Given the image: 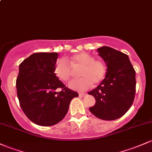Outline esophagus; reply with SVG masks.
Here are the masks:
<instances>
[{
  "label": "esophagus",
  "mask_w": 152,
  "mask_h": 152,
  "mask_svg": "<svg viewBox=\"0 0 152 152\" xmlns=\"http://www.w3.org/2000/svg\"><path fill=\"white\" fill-rule=\"evenodd\" d=\"M86 94H85V93H79V94L80 96H84Z\"/></svg>",
  "instance_id": "34e87169"
}]
</instances>
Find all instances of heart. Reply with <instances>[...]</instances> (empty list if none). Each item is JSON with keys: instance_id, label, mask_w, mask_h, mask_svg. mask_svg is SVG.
<instances>
[{"instance_id": "b5f03b06", "label": "heart", "mask_w": 152, "mask_h": 152, "mask_svg": "<svg viewBox=\"0 0 152 152\" xmlns=\"http://www.w3.org/2000/svg\"><path fill=\"white\" fill-rule=\"evenodd\" d=\"M71 65L63 58L59 59L56 63L55 73L61 81H67L73 75V69L81 68L79 76L81 78L73 80L68 84L71 89L79 91L88 89L93 83H100L106 74V66L102 61L95 60L91 55L86 53H80L74 55L71 59Z\"/></svg>"}]
</instances>
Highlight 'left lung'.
Returning <instances> with one entry per match:
<instances>
[{"instance_id": "left-lung-1", "label": "left lung", "mask_w": 152, "mask_h": 152, "mask_svg": "<svg viewBox=\"0 0 152 152\" xmlns=\"http://www.w3.org/2000/svg\"><path fill=\"white\" fill-rule=\"evenodd\" d=\"M107 69L105 78L88 94L95 98L89 110L96 118L113 121L130 109L136 92V71L126 54L107 46L97 49Z\"/></svg>"}]
</instances>
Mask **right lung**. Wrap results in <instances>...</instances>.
<instances>
[{
    "label": "right lung",
    "mask_w": 152,
    "mask_h": 152,
    "mask_svg": "<svg viewBox=\"0 0 152 152\" xmlns=\"http://www.w3.org/2000/svg\"><path fill=\"white\" fill-rule=\"evenodd\" d=\"M58 58L57 53H37L19 65L16 86L20 106L30 121L39 126H51L62 121L71 99L79 96L56 76ZM58 88L62 91L56 92Z\"/></svg>",
    "instance_id": "add662e5"
}]
</instances>
